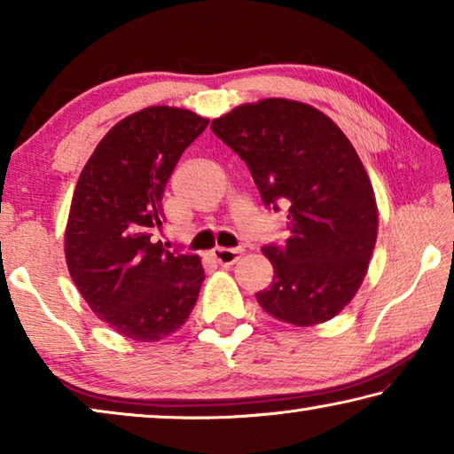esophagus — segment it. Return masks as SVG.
<instances>
[{
	"mask_svg": "<svg viewBox=\"0 0 454 454\" xmlns=\"http://www.w3.org/2000/svg\"><path fill=\"white\" fill-rule=\"evenodd\" d=\"M242 254H244L242 248H214L212 250V258L222 266L236 264L238 260L242 258Z\"/></svg>",
	"mask_w": 454,
	"mask_h": 454,
	"instance_id": "34e87169",
	"label": "esophagus"
}]
</instances>
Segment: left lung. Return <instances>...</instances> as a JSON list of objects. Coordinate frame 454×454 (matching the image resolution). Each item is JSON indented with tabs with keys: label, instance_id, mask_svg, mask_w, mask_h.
I'll return each instance as SVG.
<instances>
[{
	"label": "left lung",
	"instance_id": "8db88e82",
	"mask_svg": "<svg viewBox=\"0 0 454 454\" xmlns=\"http://www.w3.org/2000/svg\"><path fill=\"white\" fill-rule=\"evenodd\" d=\"M210 128L248 166L264 206H288L290 238L262 248L274 278L258 304L296 326L334 318L363 284L379 232L350 140L317 107L282 98L238 106Z\"/></svg>",
	"mask_w": 454,
	"mask_h": 454
}]
</instances>
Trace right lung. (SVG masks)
Masks as SVG:
<instances>
[{
    "label": "right lung",
    "mask_w": 454,
    "mask_h": 454,
    "mask_svg": "<svg viewBox=\"0 0 454 454\" xmlns=\"http://www.w3.org/2000/svg\"><path fill=\"white\" fill-rule=\"evenodd\" d=\"M210 120L170 106L118 121L80 174L66 262L83 301L118 334L156 342L188 320L204 282L196 254L153 242L162 196L184 150Z\"/></svg>",
    "instance_id": "add662e5"
}]
</instances>
